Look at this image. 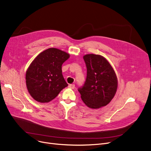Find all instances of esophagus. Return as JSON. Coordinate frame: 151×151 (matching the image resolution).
<instances>
[{"label":"esophagus","mask_w":151,"mask_h":151,"mask_svg":"<svg viewBox=\"0 0 151 151\" xmlns=\"http://www.w3.org/2000/svg\"><path fill=\"white\" fill-rule=\"evenodd\" d=\"M68 87L71 89H74L75 87V85L74 84H69Z\"/></svg>","instance_id":"34e87169"}]
</instances>
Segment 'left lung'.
<instances>
[{"label":"left lung","instance_id":"1","mask_svg":"<svg viewBox=\"0 0 151 151\" xmlns=\"http://www.w3.org/2000/svg\"><path fill=\"white\" fill-rule=\"evenodd\" d=\"M87 67L84 85L78 89L83 102L89 108L98 109L107 105L114 97L117 78L109 62L102 55L93 54L83 56Z\"/></svg>","mask_w":151,"mask_h":151}]
</instances>
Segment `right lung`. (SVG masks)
I'll return each instance as SVG.
<instances>
[{
	"mask_svg": "<svg viewBox=\"0 0 151 151\" xmlns=\"http://www.w3.org/2000/svg\"><path fill=\"white\" fill-rule=\"evenodd\" d=\"M70 55L57 48L47 49L32 62L26 73L29 93L34 100L48 103L68 84L62 75V65Z\"/></svg>",
	"mask_w": 151,
	"mask_h": 151,
	"instance_id": "right-lung-1",
	"label": "right lung"
}]
</instances>
